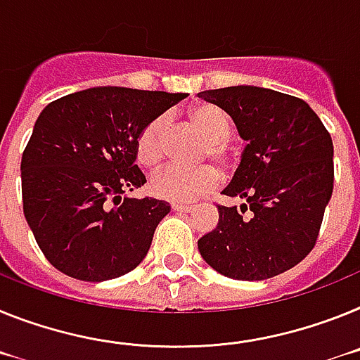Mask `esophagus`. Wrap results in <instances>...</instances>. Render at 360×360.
Instances as JSON below:
<instances>
[{
  "label": "esophagus",
  "instance_id": "obj_1",
  "mask_svg": "<svg viewBox=\"0 0 360 360\" xmlns=\"http://www.w3.org/2000/svg\"><path fill=\"white\" fill-rule=\"evenodd\" d=\"M172 208L176 212H192L193 206L192 205H172Z\"/></svg>",
  "mask_w": 360,
  "mask_h": 360
}]
</instances>
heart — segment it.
Instances as JSON below:
<instances>
[{"label": "heart", "instance_id": "1", "mask_svg": "<svg viewBox=\"0 0 360 360\" xmlns=\"http://www.w3.org/2000/svg\"><path fill=\"white\" fill-rule=\"evenodd\" d=\"M188 120L208 141L205 155H210L221 167H228L232 158L228 139L232 137V120L215 105H198L188 112ZM167 117L159 115L143 128L136 141L137 161L145 168H155L165 158ZM219 184V172L214 167L179 168L167 167L150 177L154 195L172 202H190L208 193Z\"/></svg>", "mask_w": 360, "mask_h": 360}]
</instances>
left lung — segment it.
<instances>
[{"instance_id":"left-lung-1","label":"left lung","mask_w":360,"mask_h":360,"mask_svg":"<svg viewBox=\"0 0 360 360\" xmlns=\"http://www.w3.org/2000/svg\"><path fill=\"white\" fill-rule=\"evenodd\" d=\"M246 141L224 195L217 226L198 240L215 271L262 281L290 270L315 246L333 192V143L310 105L261 86L205 90Z\"/></svg>"}]
</instances>
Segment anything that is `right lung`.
<instances>
[{
    "mask_svg": "<svg viewBox=\"0 0 360 360\" xmlns=\"http://www.w3.org/2000/svg\"><path fill=\"white\" fill-rule=\"evenodd\" d=\"M186 94L94 86L49 103L21 158L25 219L49 262L90 283L128 274L148 254L170 205L128 198L143 128Z\"/></svg>",
    "mask_w": 360,
    "mask_h": 360,
    "instance_id": "1",
    "label": "right lung"
}]
</instances>
